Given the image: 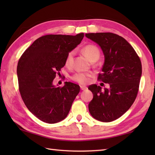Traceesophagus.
<instances>
[{"label": "esophagus", "mask_w": 155, "mask_h": 155, "mask_svg": "<svg viewBox=\"0 0 155 155\" xmlns=\"http://www.w3.org/2000/svg\"><path fill=\"white\" fill-rule=\"evenodd\" d=\"M81 89L82 91H85V90L87 89V87H85V86H81Z\"/></svg>", "instance_id": "obj_1"}]
</instances>
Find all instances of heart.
Returning <instances> with one entry per match:
<instances>
[{
    "mask_svg": "<svg viewBox=\"0 0 155 155\" xmlns=\"http://www.w3.org/2000/svg\"><path fill=\"white\" fill-rule=\"evenodd\" d=\"M82 51H83V53L87 56L91 61H97L98 58H99L100 51L96 46L94 45H86L83 48V49H82ZM73 58L74 52L71 51L70 52H68L64 61L66 67H71L72 62H73ZM92 76H93V74H92V73H90V72H78L72 75L71 78L72 80L77 82L78 83H79L81 84H87L90 82Z\"/></svg>",
    "mask_w": 155,
    "mask_h": 155,
    "instance_id": "b5f03b06",
    "label": "heart"
}]
</instances>
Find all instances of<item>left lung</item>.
I'll list each match as a JSON object with an SVG mask.
<instances>
[{
  "label": "left lung",
  "instance_id": "obj_1",
  "mask_svg": "<svg viewBox=\"0 0 155 155\" xmlns=\"http://www.w3.org/2000/svg\"><path fill=\"white\" fill-rule=\"evenodd\" d=\"M96 42L104 57L98 79L110 87L102 91L100 86L88 87L93 94L89 104L90 114L95 119L111 122L124 114L132 106L139 91L142 65L132 46L120 36L111 32L85 34Z\"/></svg>",
  "mask_w": 155,
  "mask_h": 155
}]
</instances>
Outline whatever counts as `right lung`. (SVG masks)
I'll list each match as a JSON object with an SVG mask.
<instances>
[{
  "label": "right lung",
  "instance_id": "right-lung-1",
  "mask_svg": "<svg viewBox=\"0 0 155 155\" xmlns=\"http://www.w3.org/2000/svg\"><path fill=\"white\" fill-rule=\"evenodd\" d=\"M84 33L75 36L48 35L34 41L19 59L17 77L21 97L28 109L45 123H58L67 117L80 91L78 85L65 82L53 84L65 65L68 52L81 43Z\"/></svg>",
  "mask_w": 155,
  "mask_h": 155
}]
</instances>
